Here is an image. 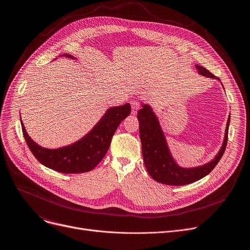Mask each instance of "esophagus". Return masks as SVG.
Segmentation results:
<instances>
[{
	"instance_id": "34e87169",
	"label": "esophagus",
	"mask_w": 250,
	"mask_h": 250,
	"mask_svg": "<svg viewBox=\"0 0 250 250\" xmlns=\"http://www.w3.org/2000/svg\"><path fill=\"white\" fill-rule=\"evenodd\" d=\"M130 104H131V113L133 115H135L137 113V111L139 110V108H140V106H139L140 105L139 102L136 101V100H133V101L130 102Z\"/></svg>"
}]
</instances>
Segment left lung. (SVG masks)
<instances>
[{"mask_svg":"<svg viewBox=\"0 0 250 250\" xmlns=\"http://www.w3.org/2000/svg\"><path fill=\"white\" fill-rule=\"evenodd\" d=\"M196 67L202 75L220 80L205 67L200 65H196ZM137 119L139 122V135L145 165L149 175L159 183L170 186H183L196 182L207 176L217 166L226 150L230 121L229 117L227 124L224 145L216 158L203 166L188 169L181 168L174 162L158 120L148 104L142 105V109L137 113Z\"/></svg>","mask_w":250,"mask_h":250,"instance_id":"left-lung-1","label":"left lung"}]
</instances>
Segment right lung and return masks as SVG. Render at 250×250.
<instances>
[{
    "mask_svg": "<svg viewBox=\"0 0 250 250\" xmlns=\"http://www.w3.org/2000/svg\"><path fill=\"white\" fill-rule=\"evenodd\" d=\"M65 55L72 58L71 55ZM129 114V104L111 108L85 137L74 145L58 149H46L38 146L27 135L22 123L21 129L28 148L42 164L61 173H84L101 162L118 126Z\"/></svg>",
    "mask_w": 250,
    "mask_h": 250,
    "instance_id": "1",
    "label": "right lung"
}]
</instances>
